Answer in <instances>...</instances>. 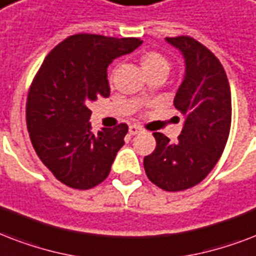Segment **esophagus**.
<instances>
[{
  "label": "esophagus",
  "mask_w": 256,
  "mask_h": 256,
  "mask_svg": "<svg viewBox=\"0 0 256 256\" xmlns=\"http://www.w3.org/2000/svg\"><path fill=\"white\" fill-rule=\"evenodd\" d=\"M128 130H130V134H132V136H134V134H140L144 132L142 126H130Z\"/></svg>",
  "instance_id": "34e87169"
}]
</instances>
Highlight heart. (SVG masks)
I'll return each instance as SVG.
<instances>
[{
    "instance_id": "b5f03b06",
    "label": "heart",
    "mask_w": 256,
    "mask_h": 256,
    "mask_svg": "<svg viewBox=\"0 0 256 256\" xmlns=\"http://www.w3.org/2000/svg\"><path fill=\"white\" fill-rule=\"evenodd\" d=\"M142 66L146 73L170 72V61L158 52L146 53L142 57Z\"/></svg>"
}]
</instances>
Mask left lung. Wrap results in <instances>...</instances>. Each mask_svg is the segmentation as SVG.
I'll use <instances>...</instances> for the list:
<instances>
[{"label": "left lung", "mask_w": 256, "mask_h": 256, "mask_svg": "<svg viewBox=\"0 0 256 256\" xmlns=\"http://www.w3.org/2000/svg\"><path fill=\"white\" fill-rule=\"evenodd\" d=\"M184 58V76L174 106L184 114L178 142L155 132L156 148L144 158L148 179L166 191L199 184L224 150L231 126V90L220 61L186 36L167 37Z\"/></svg>", "instance_id": "8db88e82"}]
</instances>
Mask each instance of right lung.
Returning <instances> with one entry per match:
<instances>
[{
	"label": "right lung",
	"instance_id": "right-lung-1",
	"mask_svg": "<svg viewBox=\"0 0 256 256\" xmlns=\"http://www.w3.org/2000/svg\"><path fill=\"white\" fill-rule=\"evenodd\" d=\"M138 38L74 34L44 60L29 89L26 126L36 154L61 183L89 190L106 179L124 146L126 124L90 130V101L110 96L106 68Z\"/></svg>",
	"mask_w": 256,
	"mask_h": 256
}]
</instances>
